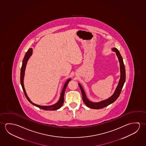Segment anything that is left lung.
Masks as SVG:
<instances>
[{
    "label": "left lung",
    "instance_id": "obj_1",
    "mask_svg": "<svg viewBox=\"0 0 146 146\" xmlns=\"http://www.w3.org/2000/svg\"><path fill=\"white\" fill-rule=\"evenodd\" d=\"M112 51L116 52V55L119 59V61L120 62V66L121 76L120 81L119 82L118 86L116 88V90L113 94V95L111 97H110L108 99L103 100L100 102H93L89 101L86 97L85 93L84 92L83 89L81 85L79 83V87L81 89V92L82 94V99L83 100L84 104H86V106L89 108L93 109H100L104 108V107H107L110 104L113 103L118 98V97L120 94L121 91L125 83V79H126V72H125V66L123 62L122 57L119 51L116 48H112Z\"/></svg>",
    "mask_w": 146,
    "mask_h": 146
}]
</instances>
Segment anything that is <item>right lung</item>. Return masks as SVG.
I'll use <instances>...</instances> for the list:
<instances>
[{
	"label": "right lung",
	"mask_w": 146,
	"mask_h": 146,
	"mask_svg": "<svg viewBox=\"0 0 146 146\" xmlns=\"http://www.w3.org/2000/svg\"><path fill=\"white\" fill-rule=\"evenodd\" d=\"M32 54H33V49H31V48H30V49H29L27 52L26 53L25 56H24V57L23 58V60L22 65V67H21V74H20V82H21V86H22V89H23V90L25 96L26 98L27 99L28 101L30 102L31 104H33L35 106L38 107V108H39L40 109H42V110H46V111H55V110H56L60 109V108L62 107V106L63 104V102H64V95L65 89H66V87H67V84L69 83V82L71 80L70 79H68L66 81V82L65 83L64 87L63 88L62 91L61 93L59 100L58 101L57 103H56L55 104H53L52 106H39V105L35 104H34L33 102L30 100V99L29 98V97L27 96V94L26 93L25 88H24V74H25L26 65V64H27V62L28 59L30 58V57L32 55Z\"/></svg>",
	"instance_id": "add662e5"
}]
</instances>
